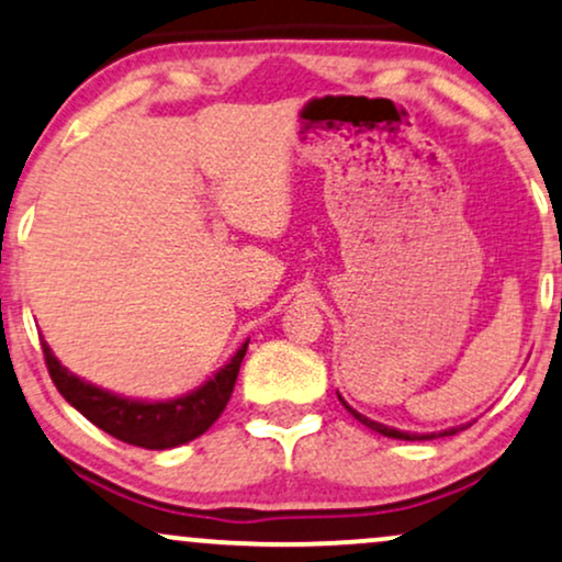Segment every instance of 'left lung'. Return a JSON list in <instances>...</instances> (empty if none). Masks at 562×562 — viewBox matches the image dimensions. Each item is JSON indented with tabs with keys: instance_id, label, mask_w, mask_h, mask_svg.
Returning a JSON list of instances; mask_svg holds the SVG:
<instances>
[{
	"instance_id": "left-lung-1",
	"label": "left lung",
	"mask_w": 562,
	"mask_h": 562,
	"mask_svg": "<svg viewBox=\"0 0 562 562\" xmlns=\"http://www.w3.org/2000/svg\"><path fill=\"white\" fill-rule=\"evenodd\" d=\"M340 401H342V397H340ZM342 405H346V408L350 411V414H353V418H358V422H361V424H367L369 429L380 431V435H384V437H392V439H411V442H414V439H435V437H437V435H411V431H401V429L384 427V424H380V422H371V418H367L363 414H358V411L350 408V405H348L346 401H342ZM458 429H463V427H456V429H445V431H439V437L458 435Z\"/></svg>"
}]
</instances>
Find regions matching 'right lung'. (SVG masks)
I'll return each mask as SVG.
<instances>
[{
	"label": "right lung",
	"instance_id": "1",
	"mask_svg": "<svg viewBox=\"0 0 562 562\" xmlns=\"http://www.w3.org/2000/svg\"><path fill=\"white\" fill-rule=\"evenodd\" d=\"M42 348L54 387L88 422L97 424L106 435L117 437L120 442L135 445V448L170 450L204 435L225 411L235 380H238L243 356L248 350V340L199 390L175 397V401L157 403L133 401V397L114 395V392L101 390L97 384L83 382L57 361V356L52 353L46 342H42Z\"/></svg>",
	"mask_w": 562,
	"mask_h": 562
}]
</instances>
